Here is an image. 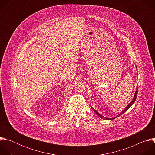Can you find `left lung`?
<instances>
[{
	"label": "left lung",
	"mask_w": 155,
	"mask_h": 155,
	"mask_svg": "<svg viewBox=\"0 0 155 155\" xmlns=\"http://www.w3.org/2000/svg\"><path fill=\"white\" fill-rule=\"evenodd\" d=\"M137 90H136V92H135V94H134V98L132 99V101L127 105V106L124 108V110H123V111L121 112V113H120L118 115H117V117H114V118H106V117H103V116H102L101 114H99L96 110L94 109V108H93L92 107H91V108L93 110V111L101 118H104V120H114V119H115V118H117V117H119L120 115H121L122 114H123L126 111H127V110H128V108H130L132 105V104H133L134 103V102L136 101V97H137Z\"/></svg>",
	"instance_id": "left-lung-1"
}]
</instances>
